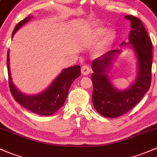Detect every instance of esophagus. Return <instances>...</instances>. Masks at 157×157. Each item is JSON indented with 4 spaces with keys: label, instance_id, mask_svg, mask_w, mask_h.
<instances>
[{
    "label": "esophagus",
    "instance_id": "1",
    "mask_svg": "<svg viewBox=\"0 0 157 157\" xmlns=\"http://www.w3.org/2000/svg\"><path fill=\"white\" fill-rule=\"evenodd\" d=\"M81 72H82V75H88V74H90V72H91V70H90V67H88L87 65H84L83 67H82Z\"/></svg>",
    "mask_w": 157,
    "mask_h": 157
}]
</instances>
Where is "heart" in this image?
Wrapping results in <instances>:
<instances>
[{"label": "heart", "mask_w": 157, "mask_h": 157, "mask_svg": "<svg viewBox=\"0 0 157 157\" xmlns=\"http://www.w3.org/2000/svg\"><path fill=\"white\" fill-rule=\"evenodd\" d=\"M103 38L100 42L97 44L95 48L96 55H102L105 51H107L108 48L112 44L113 42L116 39V33L114 31H109V29L103 26H97L94 28H90L87 33L85 34L84 42L87 44L93 43L98 40L99 39Z\"/></svg>", "instance_id": "1"}]
</instances>
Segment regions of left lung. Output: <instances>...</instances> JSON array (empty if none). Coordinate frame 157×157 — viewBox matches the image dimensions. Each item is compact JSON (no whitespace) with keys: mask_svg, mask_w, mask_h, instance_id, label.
Instances as JSON below:
<instances>
[{"mask_svg":"<svg viewBox=\"0 0 157 157\" xmlns=\"http://www.w3.org/2000/svg\"><path fill=\"white\" fill-rule=\"evenodd\" d=\"M129 20L132 31L129 34V43L132 44L137 58V76L130 87L119 90L113 85L109 72L121 50H112L92 62V102L97 112L105 117H117L129 112L137 105L148 91L151 83L153 45L148 33L139 18L126 16Z\"/></svg>","mask_w":157,"mask_h":157,"instance_id":"left-lung-1","label":"left lung"}]
</instances>
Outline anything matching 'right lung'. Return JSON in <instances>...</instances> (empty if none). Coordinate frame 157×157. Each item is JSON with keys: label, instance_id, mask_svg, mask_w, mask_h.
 <instances>
[{"label": "right lung", "instance_id": "obj_1", "mask_svg": "<svg viewBox=\"0 0 157 157\" xmlns=\"http://www.w3.org/2000/svg\"><path fill=\"white\" fill-rule=\"evenodd\" d=\"M32 17L33 16H28L19 21L15 27L12 37L14 36L16 32ZM6 64L9 76L10 90L15 100L31 112L43 116L52 115L63 105L72 83L75 78L81 75V67L78 65H74L63 69V71L59 74L58 76L44 91L34 95H26L16 88L11 78L9 51L7 52Z\"/></svg>", "mask_w": 157, "mask_h": 157}]
</instances>
